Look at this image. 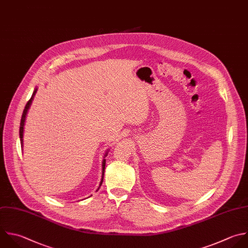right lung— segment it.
<instances>
[{
	"mask_svg": "<svg viewBox=\"0 0 248 248\" xmlns=\"http://www.w3.org/2000/svg\"><path fill=\"white\" fill-rule=\"evenodd\" d=\"M36 93H37V88L34 90V92H33V95H32L31 99L28 101V103L26 104V106H25V108H24V110H23V113H22V117H21V121H20V128H19V137H20L21 147H23V132H24V125H25V119H26V115H27L28 109L30 108V106H31V104H32V101L34 100V96L36 95ZM107 155H108V152L105 154V157H107ZM105 157H104V158H105ZM105 167H106V159H104V160H103V166H102V168H103V170H102V179H101V182H100V186H99L98 190L100 189V187H101V185H102V183H103V180H104ZM98 190H97V191H98Z\"/></svg>",
	"mask_w": 248,
	"mask_h": 248,
	"instance_id": "add662e5",
	"label": "right lung"
}]
</instances>
